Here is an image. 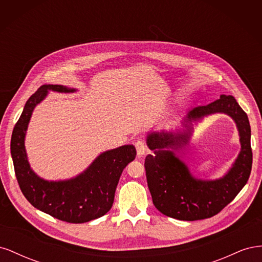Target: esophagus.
<instances>
[{
  "instance_id": "34e87169",
  "label": "esophagus",
  "mask_w": 262,
  "mask_h": 262,
  "mask_svg": "<svg viewBox=\"0 0 262 262\" xmlns=\"http://www.w3.org/2000/svg\"><path fill=\"white\" fill-rule=\"evenodd\" d=\"M136 148H137V154L139 157H142L146 152V144L143 140H138L136 142Z\"/></svg>"
}]
</instances>
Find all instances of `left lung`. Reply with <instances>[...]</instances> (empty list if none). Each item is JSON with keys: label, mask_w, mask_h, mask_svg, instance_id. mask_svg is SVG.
<instances>
[{"label": "left lung", "mask_w": 262, "mask_h": 262, "mask_svg": "<svg viewBox=\"0 0 262 262\" xmlns=\"http://www.w3.org/2000/svg\"><path fill=\"white\" fill-rule=\"evenodd\" d=\"M216 112L233 118L240 132L242 148L225 177L215 181L198 180L171 150L187 143L191 135V121H199L205 115ZM184 126V133H148L146 143L154 153L145 157L147 186L155 208L164 215L180 221L209 219L231 203L247 184L252 165L249 120L233 96L221 95L220 99L211 104L192 109Z\"/></svg>", "instance_id": "obj_1"}]
</instances>
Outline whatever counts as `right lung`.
I'll list each match as a JSON object with an SVG mask.
<instances>
[{"label": "right lung", "mask_w": 262, "mask_h": 262, "mask_svg": "<svg viewBox=\"0 0 262 262\" xmlns=\"http://www.w3.org/2000/svg\"><path fill=\"white\" fill-rule=\"evenodd\" d=\"M49 91L73 93L76 90L42 85L27 100L11 139L15 175L23 194L36 209L68 223H85L112 209L119 178L125 166L136 158L137 150L133 145L106 150L85 171L69 180L48 181L37 176L27 160L25 136L34 108Z\"/></svg>", "instance_id": "add662e5"}]
</instances>
